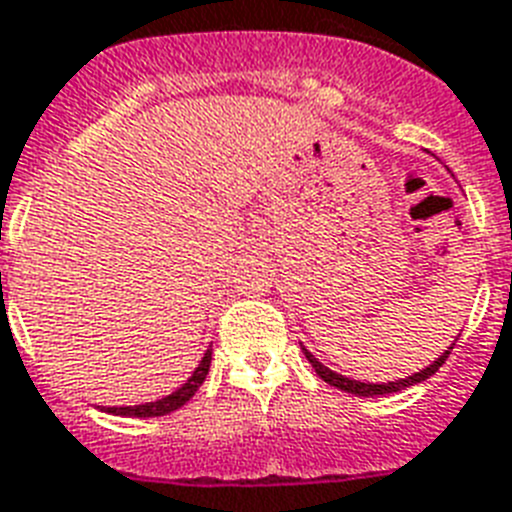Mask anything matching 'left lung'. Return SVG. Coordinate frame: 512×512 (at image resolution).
Instances as JSON below:
<instances>
[{"mask_svg": "<svg viewBox=\"0 0 512 512\" xmlns=\"http://www.w3.org/2000/svg\"><path fill=\"white\" fill-rule=\"evenodd\" d=\"M453 345H455V342H453ZM453 345H450V348H447L445 353L437 358V361L429 363L426 369L416 371V374H411V377L395 379V382H382V384H379V382H358V379L342 377V374H337V371L327 369V366H324L319 358L311 356V353H308L303 345H301V348H303V356L308 358V363L314 366L316 374H319V377H322L327 384H332V387H337V390H342V392H350V395H358V398H377V395H392V392H400V390H405V387H413V384H418V382H426V379L432 377V374H437L439 366H442V363H445V358L450 356Z\"/></svg>", "mask_w": 512, "mask_h": 512, "instance_id": "left-lung-1", "label": "left lung"}]
</instances>
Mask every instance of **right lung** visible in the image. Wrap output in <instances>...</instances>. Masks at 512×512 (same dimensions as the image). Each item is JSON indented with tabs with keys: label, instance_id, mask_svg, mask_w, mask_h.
Listing matches in <instances>:
<instances>
[{
	"label": "right lung",
	"instance_id": "obj_1",
	"mask_svg": "<svg viewBox=\"0 0 512 512\" xmlns=\"http://www.w3.org/2000/svg\"><path fill=\"white\" fill-rule=\"evenodd\" d=\"M209 366H211V345L209 350L204 353V358H201V363L196 366V371L190 374L188 382L183 384V387H177L172 395H167V398L162 400H154V403H141V405H112V408H104L101 405V411L112 413V416H133V418H151V416H167V413L177 411V408H183L185 403H188L193 395L198 392V387L204 384L206 374H209Z\"/></svg>",
	"mask_w": 512,
	"mask_h": 512
}]
</instances>
